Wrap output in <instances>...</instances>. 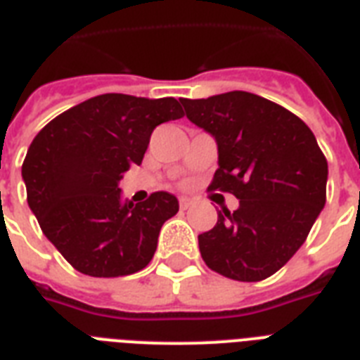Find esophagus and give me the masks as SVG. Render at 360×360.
Returning <instances> with one entry per match:
<instances>
[{
  "label": "esophagus",
  "mask_w": 360,
  "mask_h": 360,
  "mask_svg": "<svg viewBox=\"0 0 360 360\" xmlns=\"http://www.w3.org/2000/svg\"><path fill=\"white\" fill-rule=\"evenodd\" d=\"M179 205H181V209H188L192 205V200L191 198H179Z\"/></svg>",
  "instance_id": "1"
}]
</instances>
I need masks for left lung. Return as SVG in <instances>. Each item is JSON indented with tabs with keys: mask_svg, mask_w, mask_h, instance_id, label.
<instances>
[{
	"mask_svg": "<svg viewBox=\"0 0 360 360\" xmlns=\"http://www.w3.org/2000/svg\"><path fill=\"white\" fill-rule=\"evenodd\" d=\"M186 117L211 134L219 169L209 188L239 207L219 211L198 236L203 262L222 276L257 282L290 262L325 207L327 160L316 136L290 110L254 93L181 98Z\"/></svg>",
	"mask_w": 360,
	"mask_h": 360,
	"instance_id": "1",
	"label": "left lung"
}]
</instances>
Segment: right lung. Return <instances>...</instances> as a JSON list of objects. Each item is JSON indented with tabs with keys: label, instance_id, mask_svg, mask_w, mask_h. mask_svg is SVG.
<instances>
[{
	"label": "right lung",
	"instance_id": "obj_1",
	"mask_svg": "<svg viewBox=\"0 0 360 360\" xmlns=\"http://www.w3.org/2000/svg\"><path fill=\"white\" fill-rule=\"evenodd\" d=\"M183 117L174 97L106 93L52 120L22 164L27 203L42 233L84 274L112 278L151 262L158 233L179 211L169 192L132 203L120 181L140 166L155 127Z\"/></svg>",
	"mask_w": 360,
	"mask_h": 360
}]
</instances>
